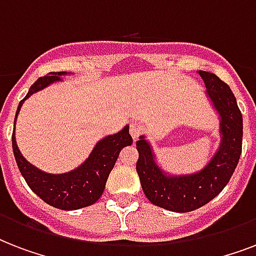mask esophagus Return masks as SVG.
I'll return each mask as SVG.
<instances>
[{
  "mask_svg": "<svg viewBox=\"0 0 256 256\" xmlns=\"http://www.w3.org/2000/svg\"><path fill=\"white\" fill-rule=\"evenodd\" d=\"M130 134H132V140H138V136L142 134V126L140 124H136V122L132 124H130Z\"/></svg>",
  "mask_w": 256,
  "mask_h": 256,
  "instance_id": "34e87169",
  "label": "esophagus"
}]
</instances>
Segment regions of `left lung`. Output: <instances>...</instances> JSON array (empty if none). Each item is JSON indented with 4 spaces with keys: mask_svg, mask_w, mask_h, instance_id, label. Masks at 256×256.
<instances>
[{
    "mask_svg": "<svg viewBox=\"0 0 256 256\" xmlns=\"http://www.w3.org/2000/svg\"><path fill=\"white\" fill-rule=\"evenodd\" d=\"M206 92L220 116L222 144L210 164L191 175H168L158 168L150 144L136 140L140 152L136 172L146 198L156 206L175 212H188L204 206L226 187L242 154L243 118L235 96L215 74L199 70Z\"/></svg>",
    "mask_w": 256,
    "mask_h": 256,
    "instance_id": "1",
    "label": "left lung"
}]
</instances>
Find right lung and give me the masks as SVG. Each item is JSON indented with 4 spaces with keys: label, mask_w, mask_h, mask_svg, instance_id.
<instances>
[{
    "label": "right lung",
    "mask_w": 256,
    "mask_h": 256,
    "mask_svg": "<svg viewBox=\"0 0 256 256\" xmlns=\"http://www.w3.org/2000/svg\"><path fill=\"white\" fill-rule=\"evenodd\" d=\"M64 74H66L65 72H58L38 78L30 86L29 92L25 98L18 104L16 120L26 98L49 86L50 84L60 81ZM132 144V138L128 134V126H124V130H120V132L100 140L96 144L90 156L80 168L65 174L56 175L44 172L29 164L18 148L14 132L12 136L14 158L28 186L44 202L61 210H78L96 203L104 192L108 174L114 168L120 150Z\"/></svg>",
    "instance_id": "1"
}]
</instances>
